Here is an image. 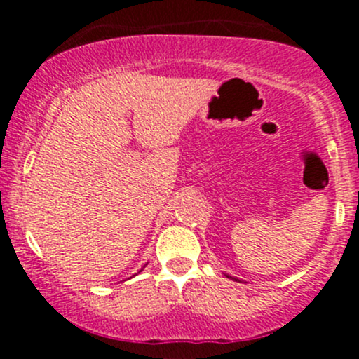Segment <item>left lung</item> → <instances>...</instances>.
Masks as SVG:
<instances>
[{
	"label": "left lung",
	"mask_w": 359,
	"mask_h": 359,
	"mask_svg": "<svg viewBox=\"0 0 359 359\" xmlns=\"http://www.w3.org/2000/svg\"><path fill=\"white\" fill-rule=\"evenodd\" d=\"M228 277H229V275H228ZM229 278H233V280H238V278H234V277H229Z\"/></svg>",
	"instance_id": "8db88e82"
}]
</instances>
